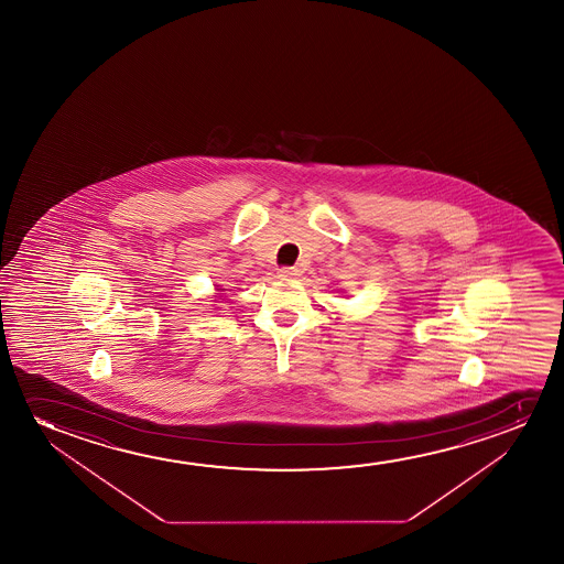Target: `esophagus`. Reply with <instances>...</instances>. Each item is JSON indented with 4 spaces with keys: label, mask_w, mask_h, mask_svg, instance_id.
Wrapping results in <instances>:
<instances>
[{
    "label": "esophagus",
    "mask_w": 564,
    "mask_h": 564,
    "mask_svg": "<svg viewBox=\"0 0 564 564\" xmlns=\"http://www.w3.org/2000/svg\"><path fill=\"white\" fill-rule=\"evenodd\" d=\"M299 275H301V270L299 268H291V265H285V268L279 270V278L281 279H293L299 278Z\"/></svg>",
    "instance_id": "obj_1"
}]
</instances>
